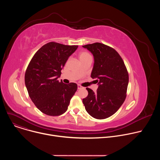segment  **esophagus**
Listing matches in <instances>:
<instances>
[{
  "label": "esophagus",
  "instance_id": "obj_1",
  "mask_svg": "<svg viewBox=\"0 0 160 160\" xmlns=\"http://www.w3.org/2000/svg\"><path fill=\"white\" fill-rule=\"evenodd\" d=\"M77 87H78V89H81V88H83V87H82L81 85H78Z\"/></svg>",
  "mask_w": 160,
  "mask_h": 160
}]
</instances>
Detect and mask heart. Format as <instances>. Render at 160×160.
Instances as JSON below:
<instances>
[{
	"mask_svg": "<svg viewBox=\"0 0 160 160\" xmlns=\"http://www.w3.org/2000/svg\"><path fill=\"white\" fill-rule=\"evenodd\" d=\"M88 57H90V54L86 52H81L79 53L78 54V58H79V59L80 61V60H83L84 59H86Z\"/></svg>",
	"mask_w": 160,
	"mask_h": 160,
	"instance_id": "1",
	"label": "heart"
}]
</instances>
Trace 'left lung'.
I'll return each mask as SVG.
<instances>
[{"instance_id": "1", "label": "left lung", "mask_w": 160, "mask_h": 160, "mask_svg": "<svg viewBox=\"0 0 160 160\" xmlns=\"http://www.w3.org/2000/svg\"><path fill=\"white\" fill-rule=\"evenodd\" d=\"M82 47L94 56L90 77L98 83L96 92L86 88L88 96L82 101L91 117L105 119L115 114L126 98L128 84L127 68L119 54L108 45L96 42Z\"/></svg>"}]
</instances>
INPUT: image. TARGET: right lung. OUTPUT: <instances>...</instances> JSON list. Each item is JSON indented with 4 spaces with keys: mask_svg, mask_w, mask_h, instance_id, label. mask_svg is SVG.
I'll return each instance as SVG.
<instances>
[{
    "mask_svg": "<svg viewBox=\"0 0 160 160\" xmlns=\"http://www.w3.org/2000/svg\"><path fill=\"white\" fill-rule=\"evenodd\" d=\"M78 45L56 42L45 44L35 54L25 75V82L30 99L37 108L49 116L65 112L77 90L75 83L59 82L61 71Z\"/></svg>",
    "mask_w": 160,
    "mask_h": 160,
    "instance_id": "1",
    "label": "right lung"
}]
</instances>
